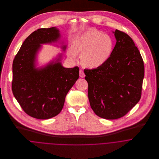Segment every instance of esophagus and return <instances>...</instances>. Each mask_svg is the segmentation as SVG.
<instances>
[{"label":"esophagus","instance_id":"obj_1","mask_svg":"<svg viewBox=\"0 0 159 159\" xmlns=\"http://www.w3.org/2000/svg\"><path fill=\"white\" fill-rule=\"evenodd\" d=\"M80 76L81 78H84L85 76V75L84 73V71L82 70H80Z\"/></svg>","mask_w":159,"mask_h":159}]
</instances>
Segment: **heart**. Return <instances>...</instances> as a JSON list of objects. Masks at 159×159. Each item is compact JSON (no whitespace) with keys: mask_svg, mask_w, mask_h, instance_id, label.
Returning <instances> with one entry per match:
<instances>
[{"mask_svg":"<svg viewBox=\"0 0 159 159\" xmlns=\"http://www.w3.org/2000/svg\"><path fill=\"white\" fill-rule=\"evenodd\" d=\"M113 49V41L107 34L97 30H89L73 39L68 56L76 61L77 53L82 54L81 62L86 67L98 68L110 59Z\"/></svg>","mask_w":159,"mask_h":159,"instance_id":"heart-1","label":"heart"}]
</instances>
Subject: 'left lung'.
I'll return each mask as SVG.
<instances>
[{"instance_id":"obj_1","label":"left lung","mask_w":159,"mask_h":159,"mask_svg":"<svg viewBox=\"0 0 159 159\" xmlns=\"http://www.w3.org/2000/svg\"><path fill=\"white\" fill-rule=\"evenodd\" d=\"M116 43L102 67L84 69L91 108L98 116L116 119L127 113L140 100L144 62L132 38L117 29Z\"/></svg>"}]
</instances>
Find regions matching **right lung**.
<instances>
[{"mask_svg":"<svg viewBox=\"0 0 159 159\" xmlns=\"http://www.w3.org/2000/svg\"><path fill=\"white\" fill-rule=\"evenodd\" d=\"M60 36L54 27L35 30L25 39L13 62V93L24 111L36 119H47L59 113L66 95L79 78L78 67L64 68L61 55L45 67H35L41 44L56 42Z\"/></svg>","mask_w":159,"mask_h":159,"instance_id":"right-lung-1","label":"right lung"}]
</instances>
